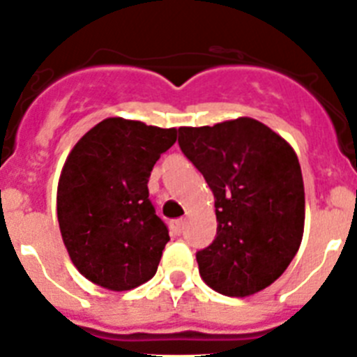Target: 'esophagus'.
<instances>
[{"label": "esophagus", "instance_id": "1", "mask_svg": "<svg viewBox=\"0 0 357 357\" xmlns=\"http://www.w3.org/2000/svg\"><path fill=\"white\" fill-rule=\"evenodd\" d=\"M183 229H185V220L179 218V220H174L171 224V231L174 232L176 236H179L183 232Z\"/></svg>", "mask_w": 357, "mask_h": 357}]
</instances>
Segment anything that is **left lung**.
Segmentation results:
<instances>
[{
    "label": "left lung",
    "mask_w": 357,
    "mask_h": 357,
    "mask_svg": "<svg viewBox=\"0 0 357 357\" xmlns=\"http://www.w3.org/2000/svg\"><path fill=\"white\" fill-rule=\"evenodd\" d=\"M178 132L179 148L215 195L216 238L195 255L202 280L231 298L269 287L294 259L305 229L294 149L252 118Z\"/></svg>",
    "instance_id": "1"
}]
</instances>
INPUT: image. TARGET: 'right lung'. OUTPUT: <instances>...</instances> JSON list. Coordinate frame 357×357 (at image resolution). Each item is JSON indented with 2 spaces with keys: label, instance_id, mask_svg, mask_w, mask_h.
Segmentation results:
<instances>
[{
  "label": "right lung",
  "instance_id": "right-lung-1",
  "mask_svg": "<svg viewBox=\"0 0 357 357\" xmlns=\"http://www.w3.org/2000/svg\"><path fill=\"white\" fill-rule=\"evenodd\" d=\"M176 137V128L107 118L70 151L58 183L59 231L73 266L93 284L119 292L155 276L169 231L148 181Z\"/></svg>",
  "mask_w": 357,
  "mask_h": 357
}]
</instances>
